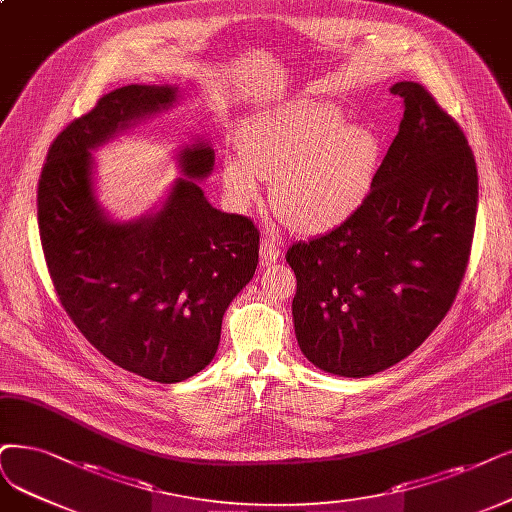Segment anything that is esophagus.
Segmentation results:
<instances>
[{
  "label": "esophagus",
  "mask_w": 512,
  "mask_h": 512,
  "mask_svg": "<svg viewBox=\"0 0 512 512\" xmlns=\"http://www.w3.org/2000/svg\"><path fill=\"white\" fill-rule=\"evenodd\" d=\"M281 248H279V241L273 235H264L260 241V260L262 264H271L279 258Z\"/></svg>",
  "instance_id": "esophagus-1"
}]
</instances>
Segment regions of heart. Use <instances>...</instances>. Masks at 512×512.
Here are the masks:
<instances>
[{
	"label": "heart",
	"instance_id": "b5f03b06",
	"mask_svg": "<svg viewBox=\"0 0 512 512\" xmlns=\"http://www.w3.org/2000/svg\"><path fill=\"white\" fill-rule=\"evenodd\" d=\"M342 119L332 102L311 98L245 119L237 153L222 163L229 197L245 206L258 197L260 180H273L271 201L292 229L338 227L363 203L378 159L376 136Z\"/></svg>",
	"mask_w": 512,
	"mask_h": 512
}]
</instances>
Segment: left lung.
I'll return each instance as SVG.
<instances>
[{"instance_id":"8db88e82","label":"left lung","mask_w":512,"mask_h":512,"mask_svg":"<svg viewBox=\"0 0 512 512\" xmlns=\"http://www.w3.org/2000/svg\"><path fill=\"white\" fill-rule=\"evenodd\" d=\"M391 92L405 111L370 193L285 254L300 351L344 378L378 374L428 338L456 300L475 233L479 176L458 121L416 81Z\"/></svg>"}]
</instances>
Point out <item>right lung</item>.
<instances>
[{"label": "right lung", "instance_id": "add662e5", "mask_svg": "<svg viewBox=\"0 0 512 512\" xmlns=\"http://www.w3.org/2000/svg\"><path fill=\"white\" fill-rule=\"evenodd\" d=\"M176 90L132 84L98 98L54 138L37 187L39 237L63 309L109 361L161 384L214 359L222 315L254 277L260 248L256 224L212 208L197 185L214 168L203 140L180 151L187 178L161 210L130 222L100 210L90 151L170 109Z\"/></svg>", "mask_w": 512, "mask_h": 512}]
</instances>
